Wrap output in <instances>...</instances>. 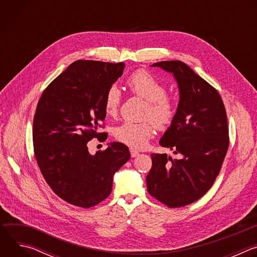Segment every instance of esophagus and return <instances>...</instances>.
Masks as SVG:
<instances>
[{"instance_id":"1","label":"esophagus","mask_w":257,"mask_h":257,"mask_svg":"<svg viewBox=\"0 0 257 257\" xmlns=\"http://www.w3.org/2000/svg\"><path fill=\"white\" fill-rule=\"evenodd\" d=\"M130 154H131V157H132V158H136V157L139 156V153L136 152V151H134L133 149H130Z\"/></svg>"}]
</instances>
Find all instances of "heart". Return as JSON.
<instances>
[{
    "label": "heart",
    "instance_id": "heart-1",
    "mask_svg": "<svg viewBox=\"0 0 257 257\" xmlns=\"http://www.w3.org/2000/svg\"><path fill=\"white\" fill-rule=\"evenodd\" d=\"M127 84L130 90L143 98L146 102L144 117L150 118L159 128H167L174 120L177 104L173 97L166 94V85L152 73L138 70L128 78ZM122 100V92L117 85H111L104 95V111L109 117L118 114ZM154 134L151 122H124L115 130V136L133 150H143L149 144Z\"/></svg>",
    "mask_w": 257,
    "mask_h": 257
}]
</instances>
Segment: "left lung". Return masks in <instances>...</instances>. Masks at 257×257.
<instances>
[{"instance_id": "obj_1", "label": "left lung", "mask_w": 257, "mask_h": 257, "mask_svg": "<svg viewBox=\"0 0 257 257\" xmlns=\"http://www.w3.org/2000/svg\"><path fill=\"white\" fill-rule=\"evenodd\" d=\"M175 78L180 99L176 115L160 140L180 155L152 154L146 176L149 193L169 207H180L201 198L212 186L229 146L224 102L218 92L185 63H155Z\"/></svg>"}]
</instances>
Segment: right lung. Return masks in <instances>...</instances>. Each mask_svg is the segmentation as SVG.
<instances>
[{
  "instance_id": "1",
  "label": "right lung",
  "mask_w": 257,
  "mask_h": 257,
  "mask_svg": "<svg viewBox=\"0 0 257 257\" xmlns=\"http://www.w3.org/2000/svg\"><path fill=\"white\" fill-rule=\"evenodd\" d=\"M125 64L78 60L43 92L33 119L36 162L52 190L75 206L89 208L112 192L115 173L130 153L121 142L90 155L87 142L100 138L104 95Z\"/></svg>"
}]
</instances>
